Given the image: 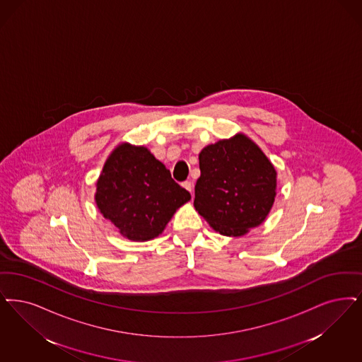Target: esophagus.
Listing matches in <instances>:
<instances>
[{
    "label": "esophagus",
    "mask_w": 362,
    "mask_h": 362,
    "mask_svg": "<svg viewBox=\"0 0 362 362\" xmlns=\"http://www.w3.org/2000/svg\"><path fill=\"white\" fill-rule=\"evenodd\" d=\"M182 187L186 188L187 191H189V192H192V183L189 182V180H186V182H183L182 183Z\"/></svg>",
    "instance_id": "34e87169"
}]
</instances>
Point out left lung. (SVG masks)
<instances>
[{
	"label": "left lung",
	"instance_id": "1",
	"mask_svg": "<svg viewBox=\"0 0 362 362\" xmlns=\"http://www.w3.org/2000/svg\"><path fill=\"white\" fill-rule=\"evenodd\" d=\"M199 170L194 207L216 232L240 237L269 214L276 197L275 167L245 134L204 146Z\"/></svg>",
	"mask_w": 362,
	"mask_h": 362
}]
</instances>
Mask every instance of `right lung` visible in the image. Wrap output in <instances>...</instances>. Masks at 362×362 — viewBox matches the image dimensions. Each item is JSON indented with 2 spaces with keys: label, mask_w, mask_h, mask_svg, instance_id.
<instances>
[{
  "label": "right lung",
  "mask_w": 362,
  "mask_h": 362,
  "mask_svg": "<svg viewBox=\"0 0 362 362\" xmlns=\"http://www.w3.org/2000/svg\"><path fill=\"white\" fill-rule=\"evenodd\" d=\"M189 199L161 161L145 146L128 143L118 145L106 160L95 192L102 216L132 241L158 237Z\"/></svg>",
  "instance_id": "1"
}]
</instances>
